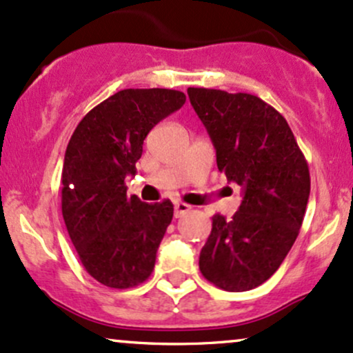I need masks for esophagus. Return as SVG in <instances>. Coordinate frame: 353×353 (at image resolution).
<instances>
[{
    "instance_id": "esophagus-1",
    "label": "esophagus",
    "mask_w": 353,
    "mask_h": 353,
    "mask_svg": "<svg viewBox=\"0 0 353 353\" xmlns=\"http://www.w3.org/2000/svg\"><path fill=\"white\" fill-rule=\"evenodd\" d=\"M173 210H175V219H180V216L187 215V213L190 212V205L183 203V201H176Z\"/></svg>"
}]
</instances>
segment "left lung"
I'll return each instance as SVG.
<instances>
[{
  "instance_id": "left-lung-1",
  "label": "left lung",
  "mask_w": 353,
  "mask_h": 353,
  "mask_svg": "<svg viewBox=\"0 0 353 353\" xmlns=\"http://www.w3.org/2000/svg\"><path fill=\"white\" fill-rule=\"evenodd\" d=\"M188 98L227 180L243 188L239 212L213 215L200 272L227 292L259 287L279 270L299 236L310 173L287 120L255 94L188 88Z\"/></svg>"
}]
</instances>
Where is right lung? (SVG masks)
<instances>
[{
  "label": "right lung",
  "instance_id": "1",
  "mask_svg": "<svg viewBox=\"0 0 353 353\" xmlns=\"http://www.w3.org/2000/svg\"><path fill=\"white\" fill-rule=\"evenodd\" d=\"M181 91L121 90L78 123L61 172V212L85 270L110 288L143 283L173 219L170 200L126 195L150 130L185 105Z\"/></svg>",
  "mask_w": 353,
  "mask_h": 353
}]
</instances>
